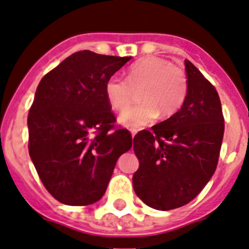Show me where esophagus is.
Wrapping results in <instances>:
<instances>
[{"label":"esophagus","instance_id":"esophagus-1","mask_svg":"<svg viewBox=\"0 0 249 249\" xmlns=\"http://www.w3.org/2000/svg\"><path fill=\"white\" fill-rule=\"evenodd\" d=\"M130 133H131V137H135V135H137V130H135V129H131L130 130Z\"/></svg>","mask_w":249,"mask_h":249}]
</instances>
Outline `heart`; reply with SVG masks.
Wrapping results in <instances>:
<instances>
[{"instance_id":"heart-1","label":"heart","mask_w":249,"mask_h":249,"mask_svg":"<svg viewBox=\"0 0 249 249\" xmlns=\"http://www.w3.org/2000/svg\"><path fill=\"white\" fill-rule=\"evenodd\" d=\"M138 90L140 103L119 116L120 124L133 129L153 123L159 112L163 116L176 114L187 98V76L169 60L146 56L131 65L126 80L112 75L104 85L105 98L115 111L126 109Z\"/></svg>"}]
</instances>
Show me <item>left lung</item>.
Wrapping results in <instances>:
<instances>
[{"label": "left lung", "instance_id": "obj_1", "mask_svg": "<svg viewBox=\"0 0 249 249\" xmlns=\"http://www.w3.org/2000/svg\"><path fill=\"white\" fill-rule=\"evenodd\" d=\"M188 91L180 110L134 137L139 169L137 196L151 208L183 207L214 174L224 134V118L214 86L185 60Z\"/></svg>", "mask_w": 249, "mask_h": 249}]
</instances>
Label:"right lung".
Listing matches in <instances>:
<instances>
[{
	"label": "right lung",
	"instance_id": "1",
	"mask_svg": "<svg viewBox=\"0 0 249 249\" xmlns=\"http://www.w3.org/2000/svg\"><path fill=\"white\" fill-rule=\"evenodd\" d=\"M130 56L72 53L38 84L29 111V153L42 184L68 205L98 202L131 134L114 129L105 81Z\"/></svg>",
	"mask_w": 249,
	"mask_h": 249
}]
</instances>
